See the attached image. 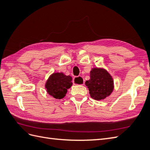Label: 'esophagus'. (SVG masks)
I'll use <instances>...</instances> for the list:
<instances>
[{"mask_svg": "<svg viewBox=\"0 0 150 150\" xmlns=\"http://www.w3.org/2000/svg\"><path fill=\"white\" fill-rule=\"evenodd\" d=\"M73 83L74 84L78 85H84V80L83 79L81 76L75 77L73 79Z\"/></svg>", "mask_w": 150, "mask_h": 150, "instance_id": "34e87169", "label": "esophagus"}]
</instances>
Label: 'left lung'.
Segmentation results:
<instances>
[{
  "instance_id": "8db88e82",
  "label": "left lung",
  "mask_w": 150,
  "mask_h": 150,
  "mask_svg": "<svg viewBox=\"0 0 150 150\" xmlns=\"http://www.w3.org/2000/svg\"><path fill=\"white\" fill-rule=\"evenodd\" d=\"M85 84L90 96L95 100H101L109 96L114 89V82L108 72L102 68L95 67L90 72V79Z\"/></svg>"
}]
</instances>
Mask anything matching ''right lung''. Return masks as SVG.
Wrapping results in <instances>:
<instances>
[{"label": "right lung", "mask_w": 150, "mask_h": 150, "mask_svg": "<svg viewBox=\"0 0 150 150\" xmlns=\"http://www.w3.org/2000/svg\"><path fill=\"white\" fill-rule=\"evenodd\" d=\"M72 77L66 76L62 72H56L50 76L45 85L47 93L56 99L64 98L67 89L72 84Z\"/></svg>", "instance_id": "1"}]
</instances>
